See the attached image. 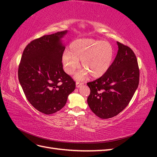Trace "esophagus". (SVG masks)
Returning a JSON list of instances; mask_svg holds the SVG:
<instances>
[{
  "label": "esophagus",
  "mask_w": 157,
  "mask_h": 157,
  "mask_svg": "<svg viewBox=\"0 0 157 157\" xmlns=\"http://www.w3.org/2000/svg\"><path fill=\"white\" fill-rule=\"evenodd\" d=\"M83 84H84V83L79 82H76V87H77V88H79V87H80V86H82Z\"/></svg>",
  "instance_id": "1"
}]
</instances>
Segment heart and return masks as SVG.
I'll return each mask as SVG.
<instances>
[{
	"label": "heart",
	"instance_id": "heart-1",
	"mask_svg": "<svg viewBox=\"0 0 157 157\" xmlns=\"http://www.w3.org/2000/svg\"><path fill=\"white\" fill-rule=\"evenodd\" d=\"M113 46L110 43L95 39H78L70 44L68 53L63 55L66 71L72 74L79 67L77 61H81L82 71L76 75L84 79L89 73L94 78H100L108 71L113 59Z\"/></svg>",
	"mask_w": 157,
	"mask_h": 157
}]
</instances>
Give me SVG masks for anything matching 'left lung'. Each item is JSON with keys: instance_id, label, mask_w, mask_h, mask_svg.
Returning a JSON list of instances; mask_svg holds the SVG:
<instances>
[{"instance_id": "obj_1", "label": "left lung", "mask_w": 157, "mask_h": 157, "mask_svg": "<svg viewBox=\"0 0 157 157\" xmlns=\"http://www.w3.org/2000/svg\"><path fill=\"white\" fill-rule=\"evenodd\" d=\"M118 52L108 71L87 83L90 94V108L101 119L118 115L128 105L139 84L140 71L136 56L128 46L117 42Z\"/></svg>"}]
</instances>
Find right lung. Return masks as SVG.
Segmentation results:
<instances>
[{
	"label": "right lung",
	"instance_id": "obj_1",
	"mask_svg": "<svg viewBox=\"0 0 157 157\" xmlns=\"http://www.w3.org/2000/svg\"><path fill=\"white\" fill-rule=\"evenodd\" d=\"M67 33L59 32L32 40L23 51L19 65V81L26 98L46 115L60 111L75 88V82L63 69L65 47L61 39Z\"/></svg>",
	"mask_w": 157,
	"mask_h": 157
}]
</instances>
